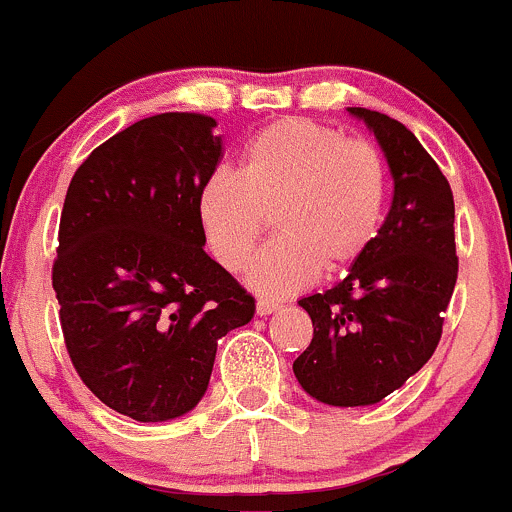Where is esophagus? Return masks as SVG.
<instances>
[{"label":"esophagus","instance_id":"34e87169","mask_svg":"<svg viewBox=\"0 0 512 512\" xmlns=\"http://www.w3.org/2000/svg\"><path fill=\"white\" fill-rule=\"evenodd\" d=\"M283 303H278V300H268V298H258L256 300V313L258 315H271L276 313V310H281Z\"/></svg>","mask_w":512,"mask_h":512}]
</instances>
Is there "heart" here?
Masks as SVG:
<instances>
[{
    "label": "heart",
    "instance_id": "b5f03b06",
    "mask_svg": "<svg viewBox=\"0 0 512 512\" xmlns=\"http://www.w3.org/2000/svg\"><path fill=\"white\" fill-rule=\"evenodd\" d=\"M387 170L365 140L308 118L263 128L246 145L239 175L214 172L197 197L204 241L221 268L241 273L268 217L281 234L263 246L249 283L266 295L310 286L370 251L384 219Z\"/></svg>",
    "mask_w": 512,
    "mask_h": 512
}]
</instances>
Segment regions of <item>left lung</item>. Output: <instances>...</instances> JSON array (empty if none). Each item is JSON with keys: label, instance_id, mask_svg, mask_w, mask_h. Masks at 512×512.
Here are the masks:
<instances>
[{"label": "left lung", "instance_id": "left-lung-1", "mask_svg": "<svg viewBox=\"0 0 512 512\" xmlns=\"http://www.w3.org/2000/svg\"><path fill=\"white\" fill-rule=\"evenodd\" d=\"M365 120L387 157L394 197L365 256L330 291L300 298L313 340L293 362L295 379L333 407L382 402L429 362L456 286L449 179L399 120L347 108Z\"/></svg>", "mask_w": 512, "mask_h": 512}]
</instances>
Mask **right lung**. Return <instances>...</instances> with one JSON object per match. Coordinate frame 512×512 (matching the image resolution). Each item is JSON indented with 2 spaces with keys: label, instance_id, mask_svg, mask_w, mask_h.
Returning <instances> with one entry per match:
<instances>
[{
  "label": "right lung",
  "instance_id": "add662e5",
  "mask_svg": "<svg viewBox=\"0 0 512 512\" xmlns=\"http://www.w3.org/2000/svg\"><path fill=\"white\" fill-rule=\"evenodd\" d=\"M217 120L162 113L96 147L68 184L54 281L78 377L118 414L192 412L217 342L256 300L204 251L202 184L221 160Z\"/></svg>",
  "mask_w": 512,
  "mask_h": 512
}]
</instances>
